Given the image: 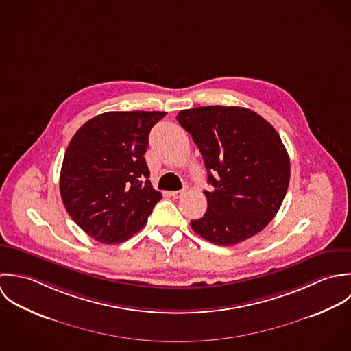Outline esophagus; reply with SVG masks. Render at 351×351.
<instances>
[{
	"label": "esophagus",
	"instance_id": "1",
	"mask_svg": "<svg viewBox=\"0 0 351 351\" xmlns=\"http://www.w3.org/2000/svg\"><path fill=\"white\" fill-rule=\"evenodd\" d=\"M183 194H184V191H183V190H179V191H171V193H169V195H171L173 199H179V198H182V197H183Z\"/></svg>",
	"mask_w": 351,
	"mask_h": 351
}]
</instances>
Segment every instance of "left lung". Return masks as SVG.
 I'll return each instance as SVG.
<instances>
[{
  "instance_id": "1",
  "label": "left lung",
  "mask_w": 351,
  "mask_h": 351,
  "mask_svg": "<svg viewBox=\"0 0 351 351\" xmlns=\"http://www.w3.org/2000/svg\"><path fill=\"white\" fill-rule=\"evenodd\" d=\"M176 119L197 143L213 191L208 210L190 222L217 245L241 243L276 217L286 195L290 161L277 130L244 107L183 110Z\"/></svg>"
}]
</instances>
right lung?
Returning a JSON list of instances; mask_svg holds the SVG:
<instances>
[{"instance_id":"1","label":"right lung","mask_w":351,"mask_h":351,"mask_svg":"<svg viewBox=\"0 0 351 351\" xmlns=\"http://www.w3.org/2000/svg\"><path fill=\"white\" fill-rule=\"evenodd\" d=\"M167 112H104L84 123L65 152L60 191L73 221L92 239L117 244L143 228L162 198L147 179L152 128Z\"/></svg>"}]
</instances>
